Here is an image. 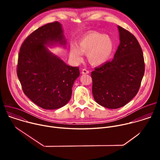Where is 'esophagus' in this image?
<instances>
[{
	"label": "esophagus",
	"instance_id": "obj_1",
	"mask_svg": "<svg viewBox=\"0 0 160 160\" xmlns=\"http://www.w3.org/2000/svg\"><path fill=\"white\" fill-rule=\"evenodd\" d=\"M89 72L86 69H83L82 70V74H88Z\"/></svg>",
	"mask_w": 160,
	"mask_h": 160
}]
</instances>
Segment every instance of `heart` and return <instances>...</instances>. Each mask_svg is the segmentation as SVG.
<instances>
[{"mask_svg": "<svg viewBox=\"0 0 160 160\" xmlns=\"http://www.w3.org/2000/svg\"><path fill=\"white\" fill-rule=\"evenodd\" d=\"M114 51V42L108 35L97 32H90L82 37L77 45H72L70 57L78 64L83 61V54H87L88 61L93 65L99 66L106 62Z\"/></svg>", "mask_w": 160, "mask_h": 160, "instance_id": "heart-1", "label": "heart"}]
</instances>
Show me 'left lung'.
I'll return each mask as SVG.
<instances>
[{
	"label": "left lung",
	"instance_id": "obj_1",
	"mask_svg": "<svg viewBox=\"0 0 160 160\" xmlns=\"http://www.w3.org/2000/svg\"><path fill=\"white\" fill-rule=\"evenodd\" d=\"M120 44L114 58L91 73L92 94L97 103L109 109L120 108L138 94L144 74L141 45L128 31L118 26Z\"/></svg>",
	"mask_w": 160,
	"mask_h": 160
}]
</instances>
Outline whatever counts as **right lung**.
<instances>
[{
	"label": "right lung",
	"instance_id": "add662e5",
	"mask_svg": "<svg viewBox=\"0 0 160 160\" xmlns=\"http://www.w3.org/2000/svg\"><path fill=\"white\" fill-rule=\"evenodd\" d=\"M62 25L46 24L32 33L22 43L17 75L25 94L45 109H56L71 99L72 87L80 76L78 67L66 64L48 47H66Z\"/></svg>",
	"mask_w": 160,
	"mask_h": 160
}]
</instances>
